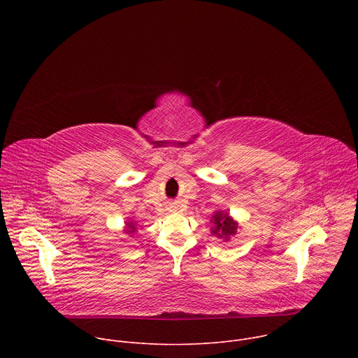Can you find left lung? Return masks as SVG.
<instances>
[{
  "instance_id": "obj_1",
  "label": "left lung",
  "mask_w": 358,
  "mask_h": 358,
  "mask_svg": "<svg viewBox=\"0 0 358 358\" xmlns=\"http://www.w3.org/2000/svg\"><path fill=\"white\" fill-rule=\"evenodd\" d=\"M214 225L215 227L213 228V234L225 239H229V236L235 235L238 229V224L229 215L221 213L214 215Z\"/></svg>"
}]
</instances>
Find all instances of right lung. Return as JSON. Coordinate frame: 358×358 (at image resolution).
Masks as SVG:
<instances>
[{"label": "right lung", "mask_w": 358, "mask_h": 358, "mask_svg": "<svg viewBox=\"0 0 358 358\" xmlns=\"http://www.w3.org/2000/svg\"><path fill=\"white\" fill-rule=\"evenodd\" d=\"M127 228H129V231H127V232H130V234L136 231V229H134V224H133V222H127Z\"/></svg>", "instance_id": "add662e5"}]
</instances>
